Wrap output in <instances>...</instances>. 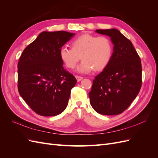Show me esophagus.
I'll list each match as a JSON object with an SVG mask.
<instances>
[{"mask_svg": "<svg viewBox=\"0 0 158 158\" xmlns=\"http://www.w3.org/2000/svg\"><path fill=\"white\" fill-rule=\"evenodd\" d=\"M76 78L78 82H80V81H81L83 79V77L82 76H76Z\"/></svg>", "mask_w": 158, "mask_h": 158, "instance_id": "34e87169", "label": "esophagus"}]
</instances>
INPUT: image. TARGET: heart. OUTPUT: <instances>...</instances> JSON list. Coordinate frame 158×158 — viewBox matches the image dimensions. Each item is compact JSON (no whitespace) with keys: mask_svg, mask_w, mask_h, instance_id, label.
I'll return each instance as SVG.
<instances>
[{"mask_svg":"<svg viewBox=\"0 0 158 158\" xmlns=\"http://www.w3.org/2000/svg\"><path fill=\"white\" fill-rule=\"evenodd\" d=\"M72 47H63L60 56L69 69H73L80 59L83 61L78 67L80 73H86L94 69L101 71L109 64L111 59L113 45L107 36H98L84 33L71 42Z\"/></svg>","mask_w":158,"mask_h":158,"instance_id":"obj_1","label":"heart"}]
</instances>
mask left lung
I'll list each match as a JSON object with an SVG mask.
<instances>
[{"instance_id": "1", "label": "left lung", "mask_w": 158, "mask_h": 158, "mask_svg": "<svg viewBox=\"0 0 158 158\" xmlns=\"http://www.w3.org/2000/svg\"><path fill=\"white\" fill-rule=\"evenodd\" d=\"M95 31L111 37L114 47L109 64L93 80L89 102L98 113L115 115L125 111L140 92L141 60L132 42L118 30Z\"/></svg>"}]
</instances>
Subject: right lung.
Segmentation results:
<instances>
[{"instance_id":"add662e5","label":"right lung","mask_w":158,"mask_h":158,"mask_svg":"<svg viewBox=\"0 0 158 158\" xmlns=\"http://www.w3.org/2000/svg\"><path fill=\"white\" fill-rule=\"evenodd\" d=\"M74 35L64 31H43L20 57L19 94L40 115L55 116L67 107L71 89L77 80L64 69L60 49Z\"/></svg>"}]
</instances>
